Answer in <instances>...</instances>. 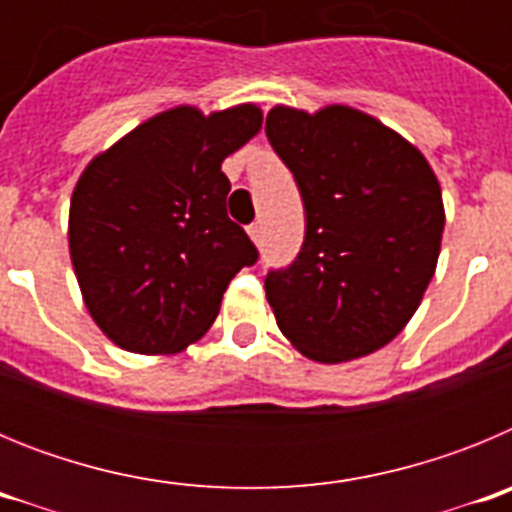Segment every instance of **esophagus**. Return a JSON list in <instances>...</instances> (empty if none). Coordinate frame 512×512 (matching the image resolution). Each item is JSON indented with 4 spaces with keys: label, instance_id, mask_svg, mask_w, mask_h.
Returning a JSON list of instances; mask_svg holds the SVG:
<instances>
[{
    "label": "esophagus",
    "instance_id": "esophagus-1",
    "mask_svg": "<svg viewBox=\"0 0 512 512\" xmlns=\"http://www.w3.org/2000/svg\"><path fill=\"white\" fill-rule=\"evenodd\" d=\"M248 235H251V241L256 243V246H259V243H261V225L253 223L251 228H248Z\"/></svg>",
    "mask_w": 512,
    "mask_h": 512
}]
</instances>
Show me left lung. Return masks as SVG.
<instances>
[{
    "label": "left lung",
    "mask_w": 512,
    "mask_h": 512,
    "mask_svg": "<svg viewBox=\"0 0 512 512\" xmlns=\"http://www.w3.org/2000/svg\"><path fill=\"white\" fill-rule=\"evenodd\" d=\"M266 135L305 202L295 264L266 277L279 330L320 364L392 341L436 274L446 212L423 153L348 104L271 107Z\"/></svg>",
    "instance_id": "1"
}]
</instances>
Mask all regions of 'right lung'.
I'll return each mask as SVG.
<instances>
[{"instance_id": "1", "label": "right lung", "mask_w": 512, "mask_h": 512, "mask_svg": "<svg viewBox=\"0 0 512 512\" xmlns=\"http://www.w3.org/2000/svg\"><path fill=\"white\" fill-rule=\"evenodd\" d=\"M259 104H179L81 171L69 253L89 315L133 354H179L215 323L230 279L259 259L225 210V158L261 130Z\"/></svg>"}]
</instances>
